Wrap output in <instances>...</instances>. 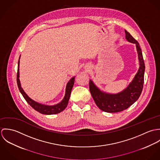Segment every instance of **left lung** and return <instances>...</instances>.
Segmentation results:
<instances>
[{
  "mask_svg": "<svg viewBox=\"0 0 160 160\" xmlns=\"http://www.w3.org/2000/svg\"><path fill=\"white\" fill-rule=\"evenodd\" d=\"M126 39L136 44L139 67L135 76L126 88L117 93H111L102 91L92 79L89 81V89L97 106L103 112L116 113L123 111L132 104L139 98L143 89L144 81L145 63L142 52L137 41L125 30Z\"/></svg>",
  "mask_w": 160,
  "mask_h": 160,
  "instance_id": "left-lung-1",
  "label": "left lung"
}]
</instances>
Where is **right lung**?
<instances>
[{
  "instance_id": "obj_1",
  "label": "right lung",
  "mask_w": 160,
  "mask_h": 160,
  "mask_svg": "<svg viewBox=\"0 0 160 160\" xmlns=\"http://www.w3.org/2000/svg\"><path fill=\"white\" fill-rule=\"evenodd\" d=\"M20 57L19 58V60H18V71H17V84H18V89L20 90V91L21 92V93L22 94L23 97L24 98V99L26 100V101L37 112H39L41 114H58L62 112H63L66 107L68 105V103L69 99L71 95V90L72 89L74 83V78L75 76H73L69 81L68 82L66 86V89H65V96L63 98V100L58 103L54 105H47L45 104H42L40 103L39 102H37L36 101H34V100H32V98H31L26 93V92L24 91L22 85H21V82H20Z\"/></svg>"
}]
</instances>
